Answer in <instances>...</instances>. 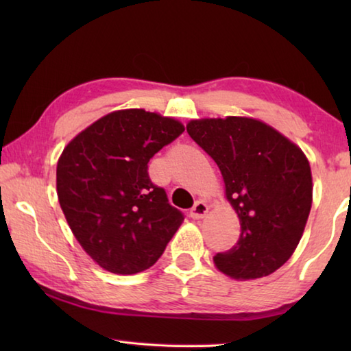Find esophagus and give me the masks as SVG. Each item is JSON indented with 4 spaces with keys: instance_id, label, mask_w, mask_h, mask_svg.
<instances>
[{
    "instance_id": "1",
    "label": "esophagus",
    "mask_w": 351,
    "mask_h": 351,
    "mask_svg": "<svg viewBox=\"0 0 351 351\" xmlns=\"http://www.w3.org/2000/svg\"><path fill=\"white\" fill-rule=\"evenodd\" d=\"M207 210H209V206H207L204 201H197L192 209H190V217L195 219H199L206 215Z\"/></svg>"
}]
</instances>
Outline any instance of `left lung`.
Segmentation results:
<instances>
[{
    "label": "left lung",
    "instance_id": "1",
    "mask_svg": "<svg viewBox=\"0 0 351 351\" xmlns=\"http://www.w3.org/2000/svg\"><path fill=\"white\" fill-rule=\"evenodd\" d=\"M187 133L217 162L241 234L213 257L232 278L269 276L288 261L304 234L313 201L311 169L299 147L247 117L199 119Z\"/></svg>",
    "mask_w": 351,
    "mask_h": 351
}]
</instances>
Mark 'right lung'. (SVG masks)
I'll use <instances>...</instances> for the list:
<instances>
[{"label": "right lung", "mask_w": 351, "mask_h": 351, "mask_svg": "<svg viewBox=\"0 0 351 351\" xmlns=\"http://www.w3.org/2000/svg\"><path fill=\"white\" fill-rule=\"evenodd\" d=\"M175 119L114 111L75 136L57 164L58 203L86 254L114 274L156 263L184 213L148 176V162L182 134Z\"/></svg>", "instance_id": "right-lung-1"}]
</instances>
